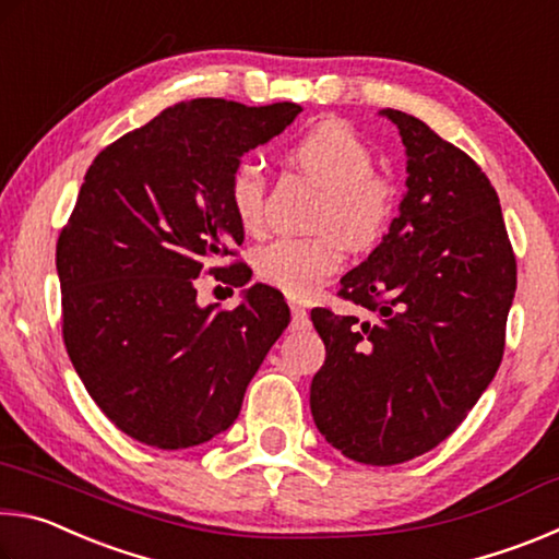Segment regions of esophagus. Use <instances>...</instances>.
Instances as JSON below:
<instances>
[{
  "instance_id": "esophagus-1",
  "label": "esophagus",
  "mask_w": 559,
  "mask_h": 559,
  "mask_svg": "<svg viewBox=\"0 0 559 559\" xmlns=\"http://www.w3.org/2000/svg\"><path fill=\"white\" fill-rule=\"evenodd\" d=\"M288 306H290V313H293V328H296V330H306V328L310 325L308 310L302 308L300 302H296V300H288Z\"/></svg>"
}]
</instances>
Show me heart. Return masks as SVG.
<instances>
[{
    "label": "heart",
    "instance_id": "obj_1",
    "mask_svg": "<svg viewBox=\"0 0 559 559\" xmlns=\"http://www.w3.org/2000/svg\"><path fill=\"white\" fill-rule=\"evenodd\" d=\"M288 157L302 173L328 187L318 214V229L337 231L349 249H365L380 239L392 216L394 189L390 179L372 173V150L343 120H320L290 145ZM266 202V177L251 159L234 167L229 177V204L243 229H259ZM343 263V246L335 234L310 239L283 236L257 253L259 276L308 298Z\"/></svg>",
    "mask_w": 559,
    "mask_h": 559
}]
</instances>
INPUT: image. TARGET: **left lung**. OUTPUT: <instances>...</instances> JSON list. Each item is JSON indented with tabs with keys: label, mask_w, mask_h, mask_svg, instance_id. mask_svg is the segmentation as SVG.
<instances>
[{
	"label": "left lung",
	"mask_w": 559,
	"mask_h": 559,
	"mask_svg": "<svg viewBox=\"0 0 559 559\" xmlns=\"http://www.w3.org/2000/svg\"><path fill=\"white\" fill-rule=\"evenodd\" d=\"M406 192L382 243L340 278L372 320L310 310L325 365L310 412L330 447L367 466L431 451L493 380L515 296V257L493 185L456 145L402 110Z\"/></svg>",
	"instance_id": "1"
}]
</instances>
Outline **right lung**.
Instances as JSON below:
<instances>
[{"label":"right lung","mask_w":559,"mask_h":559,"mask_svg":"<svg viewBox=\"0 0 559 559\" xmlns=\"http://www.w3.org/2000/svg\"><path fill=\"white\" fill-rule=\"evenodd\" d=\"M296 103L246 108L194 98L165 108L93 159L56 243L63 343L100 412L155 449L226 431L290 323L283 293L253 283L234 310L197 302L204 263L231 257L243 226L229 177L286 130ZM243 286V263L224 273Z\"/></svg>","instance_id":"add662e5"}]
</instances>
